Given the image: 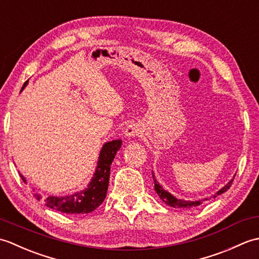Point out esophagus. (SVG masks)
Listing matches in <instances>:
<instances>
[{"instance_id": "1", "label": "esophagus", "mask_w": 259, "mask_h": 259, "mask_svg": "<svg viewBox=\"0 0 259 259\" xmlns=\"http://www.w3.org/2000/svg\"><path fill=\"white\" fill-rule=\"evenodd\" d=\"M139 134H140V128H139V125L136 123L129 124L124 130V136H125V138H128V139H133V138H135V137L139 136Z\"/></svg>"}]
</instances>
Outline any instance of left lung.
<instances>
[{"label":"left lung","mask_w":259,"mask_h":259,"mask_svg":"<svg viewBox=\"0 0 259 259\" xmlns=\"http://www.w3.org/2000/svg\"><path fill=\"white\" fill-rule=\"evenodd\" d=\"M234 177H235V176H234ZM152 178H153V181H155V190H156V192L158 194V196L160 197V199H161L164 203H167V205L170 206V207H174V208H194V207H197V206L201 205V203H203L205 201L209 200V199H210V198H211V197H210V198H202V199H198V200H185V199H179V198L175 197L174 195L170 194L169 191H167L160 184L158 183L157 179L155 178V175H153V171H152ZM233 180H234V178H233L232 180H229L228 183L223 187V188L219 189V190L216 192V194L213 195L212 198H216L217 196L224 194L225 191H227V190L230 188V186H232Z\"/></svg>","instance_id":"1"}]
</instances>
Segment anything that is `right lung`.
I'll list each match as a JSON object with an SVG mask.
<instances>
[{
	"mask_svg": "<svg viewBox=\"0 0 259 259\" xmlns=\"http://www.w3.org/2000/svg\"><path fill=\"white\" fill-rule=\"evenodd\" d=\"M29 83V80L22 87L21 91ZM122 145V140H112L106 142L101 148L99 153L98 163L88 187L83 190L76 191L72 195L63 196H49L45 197L36 190H33L35 199L43 201L48 207L54 210L64 212V213H89L95 210L103 202L107 196L109 178H110V168L113 159L117 155L118 150ZM22 180L26 183L25 177L20 174Z\"/></svg>",
	"mask_w": 259,
	"mask_h": 259,
	"instance_id": "right-lung-1",
	"label": "right lung"
}]
</instances>
